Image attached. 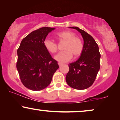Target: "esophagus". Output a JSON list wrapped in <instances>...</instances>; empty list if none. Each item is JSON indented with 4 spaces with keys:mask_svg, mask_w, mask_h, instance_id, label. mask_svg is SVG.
<instances>
[{
    "mask_svg": "<svg viewBox=\"0 0 120 120\" xmlns=\"http://www.w3.org/2000/svg\"><path fill=\"white\" fill-rule=\"evenodd\" d=\"M58 65H59V66H61L62 65V64L60 63V62H58Z\"/></svg>",
    "mask_w": 120,
    "mask_h": 120,
    "instance_id": "obj_1",
    "label": "esophagus"
}]
</instances>
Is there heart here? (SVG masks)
I'll list each match as a JSON object with an SVG mask.
<instances>
[{
	"label": "heart",
	"mask_w": 120,
	"mask_h": 120,
	"mask_svg": "<svg viewBox=\"0 0 120 120\" xmlns=\"http://www.w3.org/2000/svg\"><path fill=\"white\" fill-rule=\"evenodd\" d=\"M55 37L59 42H65L63 47L64 51L55 56V58L60 62H66L70 61L73 55L74 58H78L82 54L84 49V43L80 38L76 37L73 32L70 30L61 31L57 33ZM45 48L52 54L56 53L58 50V45L56 42L49 39L43 41Z\"/></svg>",
	"instance_id": "b5f03b06"
}]
</instances>
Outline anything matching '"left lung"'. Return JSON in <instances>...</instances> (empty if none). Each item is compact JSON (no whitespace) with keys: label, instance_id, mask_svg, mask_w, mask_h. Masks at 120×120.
<instances>
[{"label":"left lung","instance_id":"1","mask_svg":"<svg viewBox=\"0 0 120 120\" xmlns=\"http://www.w3.org/2000/svg\"><path fill=\"white\" fill-rule=\"evenodd\" d=\"M70 28L81 33L84 40V49L79 59L68 65L70 70L66 81L72 88L84 90L90 87L95 80L100 68L101 54L98 45L90 34L78 27Z\"/></svg>","mask_w":120,"mask_h":120}]
</instances>
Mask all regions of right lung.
I'll return each instance as SVG.
<instances>
[{
	"mask_svg": "<svg viewBox=\"0 0 120 120\" xmlns=\"http://www.w3.org/2000/svg\"><path fill=\"white\" fill-rule=\"evenodd\" d=\"M53 30L43 27L32 31L23 38L17 49L16 67L19 78L23 85L31 90L47 87L59 68L57 61L43 45L45 38Z\"/></svg>",
	"mask_w": 120,
	"mask_h": 120,
	"instance_id": "1",
	"label": "right lung"
}]
</instances>
